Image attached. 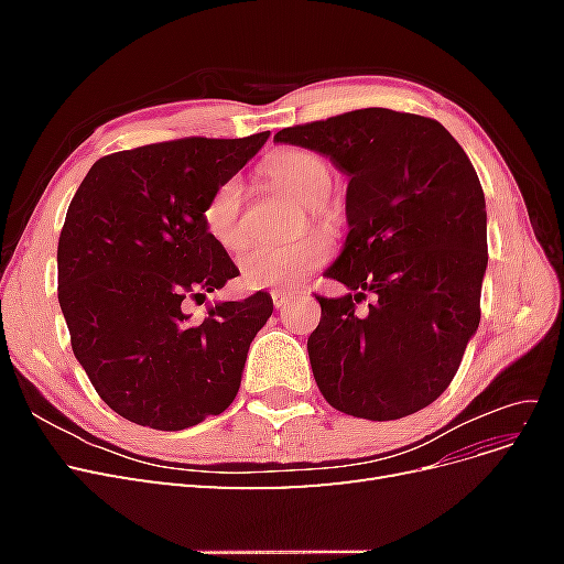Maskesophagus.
I'll return each instance as SVG.
<instances>
[{
	"instance_id": "1",
	"label": "esophagus",
	"mask_w": 564,
	"mask_h": 564,
	"mask_svg": "<svg viewBox=\"0 0 564 564\" xmlns=\"http://www.w3.org/2000/svg\"><path fill=\"white\" fill-rule=\"evenodd\" d=\"M289 299H292V296H289V294H280V292H275V294H272V305H275L278 311H282V308H286V305H289Z\"/></svg>"
}]
</instances>
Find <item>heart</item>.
<instances>
[{"instance_id":"1","label":"heart","mask_w":564,"mask_h":564,"mask_svg":"<svg viewBox=\"0 0 564 564\" xmlns=\"http://www.w3.org/2000/svg\"><path fill=\"white\" fill-rule=\"evenodd\" d=\"M265 176L280 193L305 207L313 224L336 228L340 212L327 199L332 191V166L317 152L303 148L280 150L265 162ZM245 185L240 178L220 183L204 204L202 226L212 240L228 253H237L247 245L245 232ZM305 228V224H303ZM332 240L327 232L308 230L289 247H251L240 259V275L247 289L270 292H294L317 268L329 261Z\"/></svg>"}]
</instances>
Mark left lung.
<instances>
[{
    "label": "left lung",
    "instance_id": "left-lung-1",
    "mask_svg": "<svg viewBox=\"0 0 564 564\" xmlns=\"http://www.w3.org/2000/svg\"><path fill=\"white\" fill-rule=\"evenodd\" d=\"M348 174V237L324 272L350 289L317 296L308 338L317 388L334 409L392 421L435 402L480 324L487 212L480 178L437 119L365 108L286 127ZM372 296L370 313L355 302Z\"/></svg>",
    "mask_w": 564,
    "mask_h": 564
}]
</instances>
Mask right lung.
Listing matches in <instances>:
<instances>
[{
  "label": "right lung",
  "mask_w": 564,
  "mask_h": 564,
  "mask_svg": "<svg viewBox=\"0 0 564 564\" xmlns=\"http://www.w3.org/2000/svg\"><path fill=\"white\" fill-rule=\"evenodd\" d=\"M247 139H178L100 158L67 207L58 303L73 352L112 412L183 431L226 412L272 299L187 303L240 275L202 226L204 204L261 150Z\"/></svg>",
  "instance_id": "add662e5"
}]
</instances>
